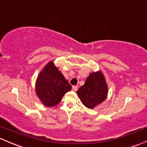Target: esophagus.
Masks as SVG:
<instances>
[{"label": "esophagus", "instance_id": "esophagus-1", "mask_svg": "<svg viewBox=\"0 0 147 147\" xmlns=\"http://www.w3.org/2000/svg\"><path fill=\"white\" fill-rule=\"evenodd\" d=\"M72 90H74V91H77V90H78V86H73L72 87Z\"/></svg>", "mask_w": 147, "mask_h": 147}]
</instances>
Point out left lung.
<instances>
[{
    "instance_id": "1",
    "label": "left lung",
    "mask_w": 147,
    "mask_h": 147,
    "mask_svg": "<svg viewBox=\"0 0 147 147\" xmlns=\"http://www.w3.org/2000/svg\"><path fill=\"white\" fill-rule=\"evenodd\" d=\"M76 93L82 104L90 109L104 101L108 95V85L101 71L90 74Z\"/></svg>"
}]
</instances>
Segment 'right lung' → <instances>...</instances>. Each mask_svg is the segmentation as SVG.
Masks as SVG:
<instances>
[{
	"label": "right lung",
	"mask_w": 147,
	"mask_h": 147,
	"mask_svg": "<svg viewBox=\"0 0 147 147\" xmlns=\"http://www.w3.org/2000/svg\"><path fill=\"white\" fill-rule=\"evenodd\" d=\"M71 90V85L53 61L44 67L36 80V94L43 104L47 107L58 104L63 96Z\"/></svg>",
	"instance_id": "obj_1"
}]
</instances>
